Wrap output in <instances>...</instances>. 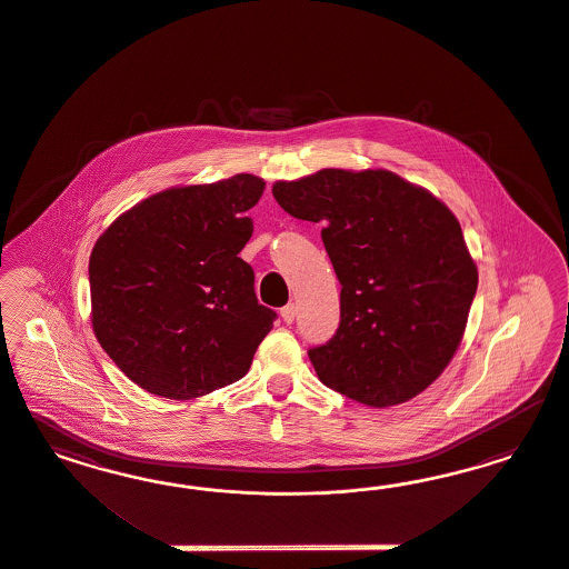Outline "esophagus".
Returning a JSON list of instances; mask_svg holds the SVG:
<instances>
[{
	"label": "esophagus",
	"instance_id": "34e87169",
	"mask_svg": "<svg viewBox=\"0 0 569 569\" xmlns=\"http://www.w3.org/2000/svg\"><path fill=\"white\" fill-rule=\"evenodd\" d=\"M279 315H281V319H283V323H292L293 317H296V307L293 305H286L283 309L279 310Z\"/></svg>",
	"mask_w": 569,
	"mask_h": 569
}]
</instances>
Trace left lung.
Listing matches in <instances>:
<instances>
[{
  "label": "left lung",
  "mask_w": 569,
  "mask_h": 569,
  "mask_svg": "<svg viewBox=\"0 0 569 569\" xmlns=\"http://www.w3.org/2000/svg\"><path fill=\"white\" fill-rule=\"evenodd\" d=\"M273 196L288 214L323 224L342 286L338 331L309 350L319 379L376 409L423 392L461 345L478 290L457 217L383 169H323L277 181Z\"/></svg>",
  "instance_id": "1"
}]
</instances>
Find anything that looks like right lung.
Returning a JSON list of instances; mask_svg holds the SVG:
<instances>
[{"mask_svg":"<svg viewBox=\"0 0 569 569\" xmlns=\"http://www.w3.org/2000/svg\"><path fill=\"white\" fill-rule=\"evenodd\" d=\"M264 181L240 172L160 191L110 224L89 259L91 323L139 388L190 400L243 378L276 310L238 254Z\"/></svg>","mask_w":569,"mask_h":569,"instance_id":"1","label":"right lung"}]
</instances>
